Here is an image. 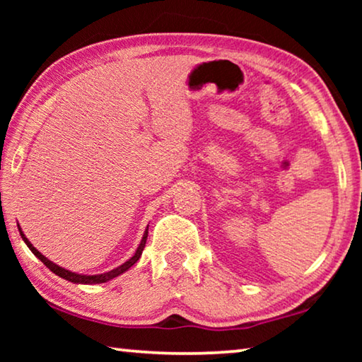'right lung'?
Listing matches in <instances>:
<instances>
[{
  "label": "right lung",
  "mask_w": 362,
  "mask_h": 362,
  "mask_svg": "<svg viewBox=\"0 0 362 362\" xmlns=\"http://www.w3.org/2000/svg\"><path fill=\"white\" fill-rule=\"evenodd\" d=\"M19 226V231H21V236H22V240H23V243L27 244L28 246V249L32 250V252L38 257V259L45 263V265L51 269L52 273H56L57 276H60V278H64V279H66V281H70V283H73V284H102V283H107V281H112L113 278H118L119 274H122V273H126L127 269H129L134 263H137V260L140 259V255H142V250H144V247H145V243H146V238H148V226H146V230H145V233H144V236H142V241H140V244H139V247H137V250H136V254H134L129 260H126L124 263H122V265H119V267H116V268H113V269H110V272H107V273H100V274H81V273H75V272H70V269H65V268H62V267H59L57 263H54V262H51L47 259V257H45L42 255L38 249H36L32 243L28 241V238L23 235V231H22V228H21V225H17Z\"/></svg>",
  "instance_id": "1"
}]
</instances>
